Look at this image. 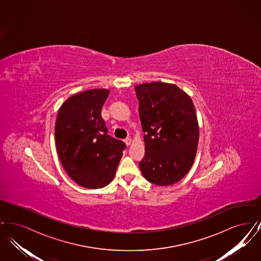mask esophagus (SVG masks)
<instances>
[{
    "label": "esophagus",
    "mask_w": 261,
    "mask_h": 261,
    "mask_svg": "<svg viewBox=\"0 0 261 261\" xmlns=\"http://www.w3.org/2000/svg\"><path fill=\"white\" fill-rule=\"evenodd\" d=\"M124 142L126 146H130L132 143V140H131V138H127V139H125Z\"/></svg>",
    "instance_id": "esophagus-1"
}]
</instances>
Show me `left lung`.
Instances as JSON below:
<instances>
[{
  "instance_id": "1",
  "label": "left lung",
  "mask_w": 261,
  "mask_h": 261,
  "mask_svg": "<svg viewBox=\"0 0 261 261\" xmlns=\"http://www.w3.org/2000/svg\"><path fill=\"white\" fill-rule=\"evenodd\" d=\"M145 133V156L139 167L149 183L169 186L191 169L199 144V122L191 97L175 84L135 86Z\"/></svg>"
}]
</instances>
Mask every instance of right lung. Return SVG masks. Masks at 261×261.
I'll return each mask as SVG.
<instances>
[{"label": "right lung", "mask_w": 261, "mask_h": 261, "mask_svg": "<svg viewBox=\"0 0 261 261\" xmlns=\"http://www.w3.org/2000/svg\"><path fill=\"white\" fill-rule=\"evenodd\" d=\"M110 94L93 89L66 99L55 127L57 150L62 166L79 186L99 189L113 179L125 144L108 135L101 108Z\"/></svg>", "instance_id": "obj_1"}]
</instances>
